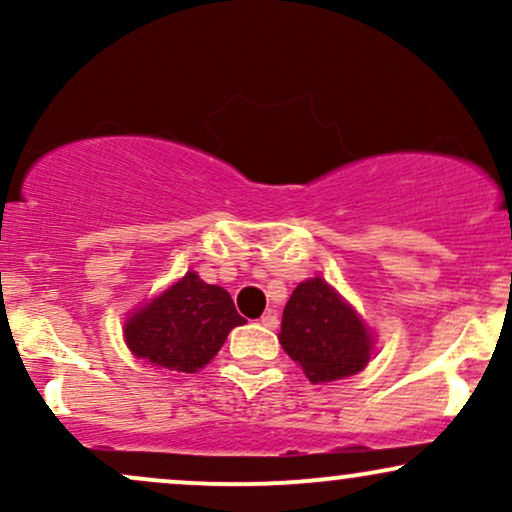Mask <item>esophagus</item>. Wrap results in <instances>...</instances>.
<instances>
[{
	"label": "esophagus",
	"mask_w": 512,
	"mask_h": 512,
	"mask_svg": "<svg viewBox=\"0 0 512 512\" xmlns=\"http://www.w3.org/2000/svg\"><path fill=\"white\" fill-rule=\"evenodd\" d=\"M260 322L262 327H267V330H276V327H279V315H276L274 310H269V313H264L260 317Z\"/></svg>",
	"instance_id": "esophagus-1"
}]
</instances>
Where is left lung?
I'll use <instances>...</instances> for the list:
<instances>
[{"label":"left lung","mask_w":512,"mask_h":512,"mask_svg":"<svg viewBox=\"0 0 512 512\" xmlns=\"http://www.w3.org/2000/svg\"><path fill=\"white\" fill-rule=\"evenodd\" d=\"M279 342L315 385L356 375L373 351V337L361 317L320 276L291 293Z\"/></svg>","instance_id":"8db88e82"}]
</instances>
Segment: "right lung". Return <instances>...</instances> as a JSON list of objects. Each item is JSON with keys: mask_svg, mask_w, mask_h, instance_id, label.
Here are the masks:
<instances>
[{"mask_svg": "<svg viewBox=\"0 0 512 512\" xmlns=\"http://www.w3.org/2000/svg\"><path fill=\"white\" fill-rule=\"evenodd\" d=\"M231 293L187 272L127 320L125 342L149 366L197 373L243 325Z\"/></svg>", "mask_w": 512, "mask_h": 512, "instance_id": "right-lung-1", "label": "right lung"}]
</instances>
